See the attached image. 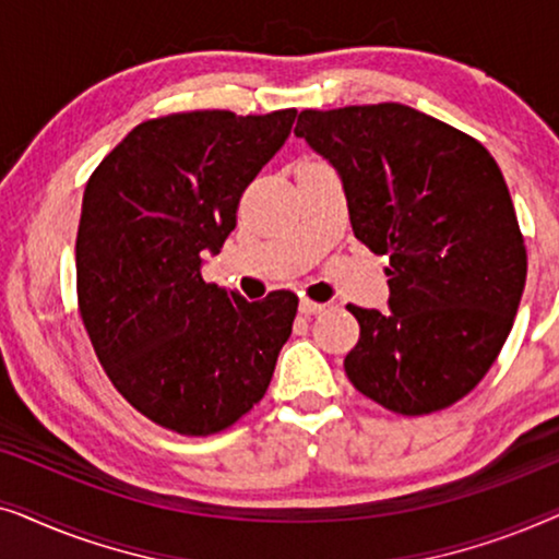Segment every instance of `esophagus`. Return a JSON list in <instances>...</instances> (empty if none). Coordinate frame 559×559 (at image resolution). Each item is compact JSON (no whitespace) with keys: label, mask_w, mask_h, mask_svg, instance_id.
Listing matches in <instances>:
<instances>
[{"label":"esophagus","mask_w":559,"mask_h":559,"mask_svg":"<svg viewBox=\"0 0 559 559\" xmlns=\"http://www.w3.org/2000/svg\"><path fill=\"white\" fill-rule=\"evenodd\" d=\"M325 310V305H320V302H312V300H308V297H302L300 300V312L302 316H320V312Z\"/></svg>","instance_id":"obj_1"}]
</instances>
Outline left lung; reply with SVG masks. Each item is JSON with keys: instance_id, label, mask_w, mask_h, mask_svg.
<instances>
[{"instance_id": "1", "label": "left lung", "mask_w": 559, "mask_h": 559, "mask_svg": "<svg viewBox=\"0 0 559 559\" xmlns=\"http://www.w3.org/2000/svg\"><path fill=\"white\" fill-rule=\"evenodd\" d=\"M338 173L350 226L389 257V312L348 305L358 392L396 415L463 400L499 356L522 300L526 249L507 180L484 144L404 104L300 111Z\"/></svg>"}]
</instances>
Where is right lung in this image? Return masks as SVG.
<instances>
[{
  "mask_svg": "<svg viewBox=\"0 0 559 559\" xmlns=\"http://www.w3.org/2000/svg\"><path fill=\"white\" fill-rule=\"evenodd\" d=\"M297 111H188L134 127L83 193L79 308L106 377L152 423L180 435L226 430L270 386L297 312L205 285L239 198L282 150Z\"/></svg>",
  "mask_w": 559,
  "mask_h": 559,
  "instance_id": "obj_1",
  "label": "right lung"
}]
</instances>
